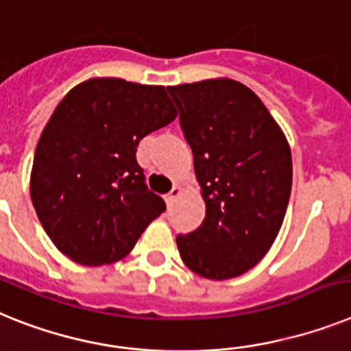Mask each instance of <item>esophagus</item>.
I'll return each instance as SVG.
<instances>
[{
  "label": "esophagus",
  "mask_w": 351,
  "mask_h": 351,
  "mask_svg": "<svg viewBox=\"0 0 351 351\" xmlns=\"http://www.w3.org/2000/svg\"><path fill=\"white\" fill-rule=\"evenodd\" d=\"M182 193V189L180 187H178V185H173V189L169 191V193L166 194V202H167V205H171V203L175 202L176 198H178V194Z\"/></svg>",
  "instance_id": "obj_1"
}]
</instances>
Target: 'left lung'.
Here are the masks:
<instances>
[{
	"label": "left lung",
	"instance_id": "obj_1",
	"mask_svg": "<svg viewBox=\"0 0 351 351\" xmlns=\"http://www.w3.org/2000/svg\"><path fill=\"white\" fill-rule=\"evenodd\" d=\"M205 199L198 230L176 235L184 264L226 280L252 269L284 221L293 184L289 144L264 103L234 80L167 87Z\"/></svg>",
	"mask_w": 351,
	"mask_h": 351
}]
</instances>
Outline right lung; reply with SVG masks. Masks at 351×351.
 <instances>
[{"mask_svg": "<svg viewBox=\"0 0 351 351\" xmlns=\"http://www.w3.org/2000/svg\"><path fill=\"white\" fill-rule=\"evenodd\" d=\"M175 117L164 87L119 78L84 82L58 103L35 149L30 194L66 257L84 266L119 261L166 210L135 152Z\"/></svg>", "mask_w": 351, "mask_h": 351, "instance_id": "1", "label": "right lung"}]
</instances>
